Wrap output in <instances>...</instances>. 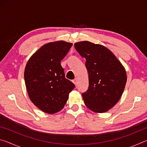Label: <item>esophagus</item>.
<instances>
[{"instance_id": "obj_1", "label": "esophagus", "mask_w": 147, "mask_h": 147, "mask_svg": "<svg viewBox=\"0 0 147 147\" xmlns=\"http://www.w3.org/2000/svg\"><path fill=\"white\" fill-rule=\"evenodd\" d=\"M73 82L74 83V85H75L76 86H77V84H78V82H77V78H75L74 80H73Z\"/></svg>"}]
</instances>
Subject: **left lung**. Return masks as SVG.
<instances>
[{
	"label": "left lung",
	"mask_w": 147,
	"mask_h": 147,
	"mask_svg": "<svg viewBox=\"0 0 147 147\" xmlns=\"http://www.w3.org/2000/svg\"><path fill=\"white\" fill-rule=\"evenodd\" d=\"M77 52L86 59L89 89L82 93L85 105L95 113H104L120 100L127 76L120 61L102 45L88 41L74 43Z\"/></svg>",
	"instance_id": "left-lung-1"
}]
</instances>
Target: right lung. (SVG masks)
Returning <instances> with one entry per match:
<instances>
[{"mask_svg":"<svg viewBox=\"0 0 147 147\" xmlns=\"http://www.w3.org/2000/svg\"><path fill=\"white\" fill-rule=\"evenodd\" d=\"M72 45L65 41L45 44L26 65L24 76L28 96L45 113L54 114L61 110L75 87L65 78L60 63Z\"/></svg>","mask_w":147,"mask_h":147,"instance_id":"right-lung-1","label":"right lung"}]
</instances>
